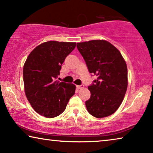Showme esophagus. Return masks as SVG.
I'll list each match as a JSON object with an SVG mask.
<instances>
[{
    "mask_svg": "<svg viewBox=\"0 0 153 153\" xmlns=\"http://www.w3.org/2000/svg\"><path fill=\"white\" fill-rule=\"evenodd\" d=\"M84 87V86L83 84H81V85H77V88H78V89H82V88H83Z\"/></svg>",
    "mask_w": 153,
    "mask_h": 153,
    "instance_id": "esophagus-1",
    "label": "esophagus"
}]
</instances>
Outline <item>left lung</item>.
I'll list each match as a JSON object with an SVG mask.
<instances>
[{
    "label": "left lung",
    "instance_id": "8db88e82",
    "mask_svg": "<svg viewBox=\"0 0 153 153\" xmlns=\"http://www.w3.org/2000/svg\"><path fill=\"white\" fill-rule=\"evenodd\" d=\"M90 74L97 76L88 86V112L97 118L112 115L122 104L128 86L127 66L115 47L103 40L77 43Z\"/></svg>",
    "mask_w": 153,
    "mask_h": 153
}]
</instances>
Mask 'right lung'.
<instances>
[{
    "instance_id": "1",
    "label": "right lung",
    "mask_w": 153,
    "mask_h": 153,
    "mask_svg": "<svg viewBox=\"0 0 153 153\" xmlns=\"http://www.w3.org/2000/svg\"><path fill=\"white\" fill-rule=\"evenodd\" d=\"M76 42L48 41L36 47L23 67L25 92L36 112L45 117L60 115L75 94L74 84L56 80L66 57Z\"/></svg>"
}]
</instances>
